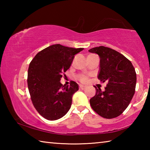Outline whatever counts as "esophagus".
<instances>
[{
  "instance_id": "esophagus-1",
  "label": "esophagus",
  "mask_w": 150,
  "mask_h": 150,
  "mask_svg": "<svg viewBox=\"0 0 150 150\" xmlns=\"http://www.w3.org/2000/svg\"><path fill=\"white\" fill-rule=\"evenodd\" d=\"M79 88H81V89H85V88H86V86H84V85H79Z\"/></svg>"
}]
</instances>
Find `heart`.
<instances>
[{
  "label": "heart",
  "mask_w": 150,
  "mask_h": 150,
  "mask_svg": "<svg viewBox=\"0 0 150 150\" xmlns=\"http://www.w3.org/2000/svg\"><path fill=\"white\" fill-rule=\"evenodd\" d=\"M77 79L79 80L82 83H86L88 81V78L87 75H80L77 77Z\"/></svg>",
  "instance_id": "heart-1"
}]
</instances>
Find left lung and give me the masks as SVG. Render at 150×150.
Segmentation results:
<instances>
[{
	"instance_id": "obj_1",
	"label": "left lung",
	"mask_w": 150,
	"mask_h": 150,
	"mask_svg": "<svg viewBox=\"0 0 150 150\" xmlns=\"http://www.w3.org/2000/svg\"><path fill=\"white\" fill-rule=\"evenodd\" d=\"M88 52L98 55V79L103 83L108 82L105 91L95 87L96 94L90 99V105L103 118L117 117L128 107L135 93V69L130 60L111 48L99 46L91 48Z\"/></svg>"
}]
</instances>
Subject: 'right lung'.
Masks as SVG:
<instances>
[{
    "instance_id": "right-lung-1",
    "label": "right lung",
    "mask_w": 150,
    "mask_h": 150,
    "mask_svg": "<svg viewBox=\"0 0 150 150\" xmlns=\"http://www.w3.org/2000/svg\"><path fill=\"white\" fill-rule=\"evenodd\" d=\"M83 48L55 44L35 55L28 71V87L33 105L43 117L55 120L65 116L71 108L72 96L79 90L77 83H60L63 73L69 69L75 55Z\"/></svg>"
}]
</instances>
